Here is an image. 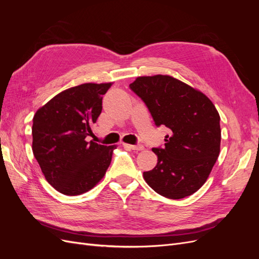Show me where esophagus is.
<instances>
[{
	"instance_id": "1",
	"label": "esophagus",
	"mask_w": 259,
	"mask_h": 259,
	"mask_svg": "<svg viewBox=\"0 0 259 259\" xmlns=\"http://www.w3.org/2000/svg\"><path fill=\"white\" fill-rule=\"evenodd\" d=\"M123 146L127 149H131V150H136V151H142L145 149L143 145H130V144H123Z\"/></svg>"
}]
</instances>
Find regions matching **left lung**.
Wrapping results in <instances>:
<instances>
[{
  "label": "left lung",
  "mask_w": 259,
  "mask_h": 259,
  "mask_svg": "<svg viewBox=\"0 0 259 259\" xmlns=\"http://www.w3.org/2000/svg\"><path fill=\"white\" fill-rule=\"evenodd\" d=\"M156 126L171 131L165 147L152 148L156 166L144 171L152 189L168 199L189 197L206 182L221 150V116L199 91L168 75L140 76L130 84Z\"/></svg>",
  "instance_id": "obj_1"
}]
</instances>
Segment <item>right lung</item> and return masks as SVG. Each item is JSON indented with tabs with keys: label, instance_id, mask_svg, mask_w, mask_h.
I'll use <instances>...</instances> for the list:
<instances>
[{
	"label": "right lung",
	"instance_id": "add662e5",
	"mask_svg": "<svg viewBox=\"0 0 259 259\" xmlns=\"http://www.w3.org/2000/svg\"><path fill=\"white\" fill-rule=\"evenodd\" d=\"M110 86L86 83L68 89L33 116L34 158L49 184L62 194L79 195L91 190L110 165L116 147L88 140Z\"/></svg>",
	"mask_w": 259,
	"mask_h": 259
}]
</instances>
